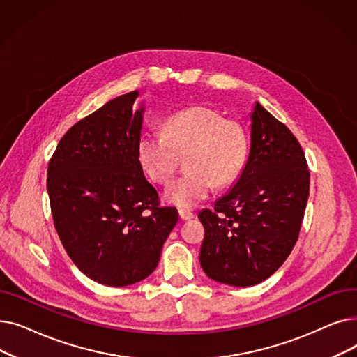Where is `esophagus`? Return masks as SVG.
I'll use <instances>...</instances> for the list:
<instances>
[{
	"label": "esophagus",
	"mask_w": 357,
	"mask_h": 357,
	"mask_svg": "<svg viewBox=\"0 0 357 357\" xmlns=\"http://www.w3.org/2000/svg\"><path fill=\"white\" fill-rule=\"evenodd\" d=\"M179 217L182 221H188V220H192L195 217V214L188 210H179Z\"/></svg>",
	"instance_id": "obj_1"
}]
</instances>
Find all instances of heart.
Instances as JSON below:
<instances>
[{
    "instance_id": "obj_1",
    "label": "heart",
    "mask_w": 357,
    "mask_h": 357,
    "mask_svg": "<svg viewBox=\"0 0 357 357\" xmlns=\"http://www.w3.org/2000/svg\"><path fill=\"white\" fill-rule=\"evenodd\" d=\"M248 135L240 123L224 119L214 108L192 105L174 112L163 133H144L137 142V160L144 175L158 185L174 178L179 159L185 174L167 186L165 199L179 208H192L207 199L214 186L231 185L246 165Z\"/></svg>"
}]
</instances>
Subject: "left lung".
I'll use <instances>...</instances> for the list:
<instances>
[{
  "label": "left lung",
  "mask_w": 357,
  "mask_h": 357,
  "mask_svg": "<svg viewBox=\"0 0 357 357\" xmlns=\"http://www.w3.org/2000/svg\"><path fill=\"white\" fill-rule=\"evenodd\" d=\"M248 163L214 210L198 214L205 229L201 268L231 287H252L282 266L301 230L310 171L291 130L259 102L252 112Z\"/></svg>",
  "instance_id": "1"
}]
</instances>
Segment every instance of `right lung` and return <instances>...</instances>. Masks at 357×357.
I'll return each mask as SVG.
<instances>
[{"label": "right lung", "instance_id": "right-lung-1", "mask_svg": "<svg viewBox=\"0 0 357 357\" xmlns=\"http://www.w3.org/2000/svg\"><path fill=\"white\" fill-rule=\"evenodd\" d=\"M139 92L108 101L73 124L47 167L54 229L77 268L107 287H127L152 273L178 222L137 160L143 107Z\"/></svg>", "mask_w": 357, "mask_h": 357}]
</instances>
